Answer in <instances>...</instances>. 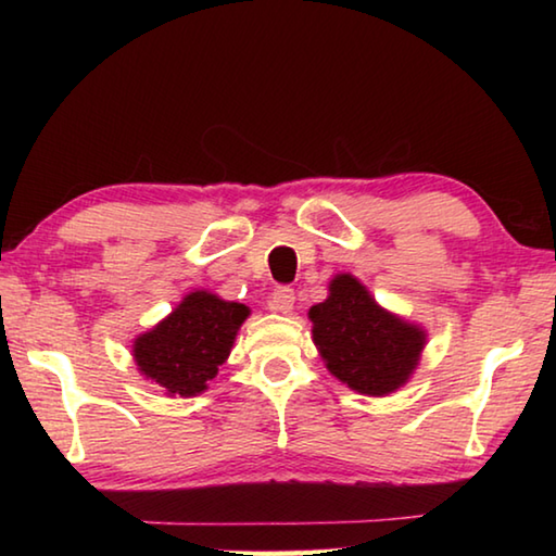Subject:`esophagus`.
<instances>
[{
  "instance_id": "34e87169",
  "label": "esophagus",
  "mask_w": 556,
  "mask_h": 556,
  "mask_svg": "<svg viewBox=\"0 0 556 556\" xmlns=\"http://www.w3.org/2000/svg\"><path fill=\"white\" fill-rule=\"evenodd\" d=\"M294 301H296V296H294V289H289V287H279V289L271 291V296H269V308H271V312H277V314H289L291 308H294Z\"/></svg>"
}]
</instances>
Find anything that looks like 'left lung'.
Segmentation results:
<instances>
[{
  "label": "left lung",
  "instance_id": "left-lung-1",
  "mask_svg": "<svg viewBox=\"0 0 556 556\" xmlns=\"http://www.w3.org/2000/svg\"><path fill=\"white\" fill-rule=\"evenodd\" d=\"M328 291L326 301L308 308L328 372L370 397L400 390L419 365L427 333L384 312L353 275H336Z\"/></svg>",
  "mask_w": 556,
  "mask_h": 556
}]
</instances>
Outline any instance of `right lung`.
Segmentation results:
<instances>
[{
	"label": "right lung",
	"instance_id": "1",
	"mask_svg": "<svg viewBox=\"0 0 556 556\" xmlns=\"http://www.w3.org/2000/svg\"><path fill=\"white\" fill-rule=\"evenodd\" d=\"M250 308L211 291L186 294L164 321L135 338V363L168 397H195L228 361Z\"/></svg>",
	"mask_w": 556,
	"mask_h": 556
}]
</instances>
